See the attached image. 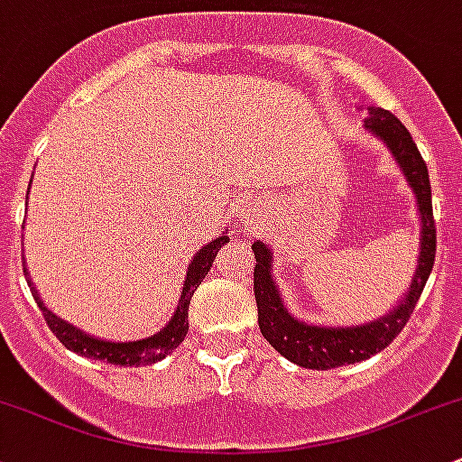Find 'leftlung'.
<instances>
[{"instance_id": "1", "label": "left lung", "mask_w": 462, "mask_h": 462, "mask_svg": "<svg viewBox=\"0 0 462 462\" xmlns=\"http://www.w3.org/2000/svg\"><path fill=\"white\" fill-rule=\"evenodd\" d=\"M367 113L370 116L365 119V128H370L376 137L387 143L398 166L405 172L410 188L416 194V201H419L420 223H423L419 268H416L414 281H411V288L407 290L405 299L387 317L374 320V323L356 325V328H319V325H308L290 317L270 274V250L261 241H254L252 244L256 259L254 299L256 308H259L261 334L276 352L308 370H332V367L365 361L390 346L410 320L420 294H423L427 279H430V272L434 268L436 223L434 212H431V186L427 163L420 157L410 130L390 110L370 106Z\"/></svg>"}]
</instances>
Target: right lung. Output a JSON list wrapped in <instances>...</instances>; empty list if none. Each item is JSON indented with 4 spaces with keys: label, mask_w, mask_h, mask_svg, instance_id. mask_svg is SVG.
<instances>
[{
    "label": "right lung",
    "mask_w": 462,
    "mask_h": 462,
    "mask_svg": "<svg viewBox=\"0 0 462 462\" xmlns=\"http://www.w3.org/2000/svg\"><path fill=\"white\" fill-rule=\"evenodd\" d=\"M227 236H218L217 241L208 244L206 247L199 250V254L194 256L192 263L188 265V276L183 281V292L181 299H179L177 312L174 317L170 319V323L162 332H157L154 337L143 338V341H128V343H115V341H101V338H92L90 334H84L81 329H77L75 325L66 323L60 317L51 312V310L43 305V300L39 299L35 288H32L31 279H28L26 272V281L31 285V292L35 296L39 310H42L43 319H46L48 328L51 332L64 343V347L70 349V352H77L79 356H88V358H97V361H106L113 363V365H125V367H139V365H150V363H157L162 358H166L174 347H179V343L186 338L188 334V308H190V299L194 294V290L201 285V281L206 279V274L212 268V261H215L218 247L223 244H227Z\"/></svg>",
    "instance_id": "obj_1"
}]
</instances>
